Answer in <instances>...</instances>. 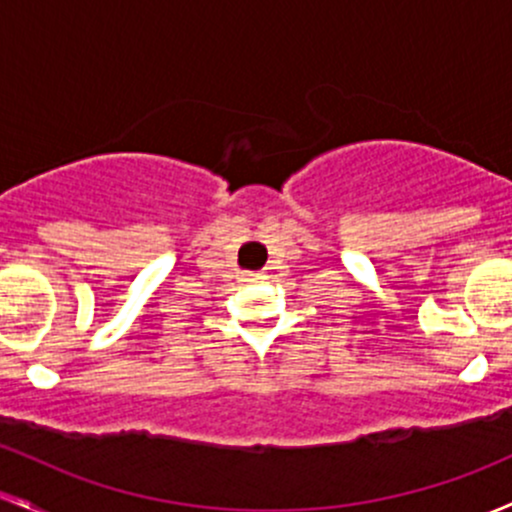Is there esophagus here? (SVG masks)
<instances>
[{
	"label": "esophagus",
	"mask_w": 512,
	"mask_h": 512,
	"mask_svg": "<svg viewBox=\"0 0 512 512\" xmlns=\"http://www.w3.org/2000/svg\"><path fill=\"white\" fill-rule=\"evenodd\" d=\"M267 279L265 272H245V282H262Z\"/></svg>",
	"instance_id": "obj_1"
}]
</instances>
